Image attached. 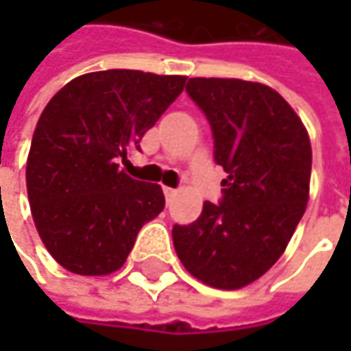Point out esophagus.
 I'll list each match as a JSON object with an SVG mask.
<instances>
[{"label":"esophagus","instance_id":"1","mask_svg":"<svg viewBox=\"0 0 351 351\" xmlns=\"http://www.w3.org/2000/svg\"><path fill=\"white\" fill-rule=\"evenodd\" d=\"M175 195H176L175 189H171V186H165V197H167V201H171Z\"/></svg>","mask_w":351,"mask_h":351}]
</instances>
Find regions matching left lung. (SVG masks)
<instances>
[{
  "instance_id": "obj_1",
  "label": "left lung",
  "mask_w": 351,
  "mask_h": 351,
  "mask_svg": "<svg viewBox=\"0 0 351 351\" xmlns=\"http://www.w3.org/2000/svg\"><path fill=\"white\" fill-rule=\"evenodd\" d=\"M189 97L213 132V158L228 178L221 201L173 228L182 266L201 282L236 291L282 256L309 201L311 142L274 89L242 79H189Z\"/></svg>"
}]
</instances>
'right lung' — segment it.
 Here are the masks:
<instances>
[{"label":"right lung","mask_w":351,"mask_h":351,"mask_svg":"<svg viewBox=\"0 0 351 351\" xmlns=\"http://www.w3.org/2000/svg\"><path fill=\"white\" fill-rule=\"evenodd\" d=\"M186 77L128 69L87 73L44 107L26 186L52 258L83 276L119 270L142 226L165 209L160 184L119 169L184 89Z\"/></svg>","instance_id":"obj_1"}]
</instances>
